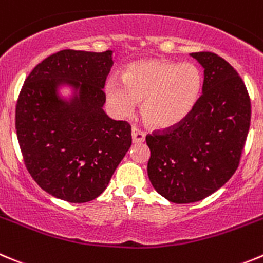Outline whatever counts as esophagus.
I'll return each mask as SVG.
<instances>
[{"mask_svg": "<svg viewBox=\"0 0 263 263\" xmlns=\"http://www.w3.org/2000/svg\"><path fill=\"white\" fill-rule=\"evenodd\" d=\"M144 140H145V132H143L137 127H132V141L135 144L137 143H143Z\"/></svg>", "mask_w": 263, "mask_h": 263, "instance_id": "esophagus-1", "label": "esophagus"}]
</instances>
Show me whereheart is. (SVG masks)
<instances>
[{
	"label": "heart",
	"instance_id": "heart-1",
	"mask_svg": "<svg viewBox=\"0 0 263 263\" xmlns=\"http://www.w3.org/2000/svg\"><path fill=\"white\" fill-rule=\"evenodd\" d=\"M123 82L110 78L107 102L120 118L129 117L141 102V115L156 129H170L188 119L201 98L203 76L193 63L152 58L127 66Z\"/></svg>",
	"mask_w": 263,
	"mask_h": 263
}]
</instances>
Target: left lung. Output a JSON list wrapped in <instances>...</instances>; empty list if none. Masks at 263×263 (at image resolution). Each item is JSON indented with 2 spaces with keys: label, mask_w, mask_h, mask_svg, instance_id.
Listing matches in <instances>:
<instances>
[{
  "label": "left lung",
  "mask_w": 263,
  "mask_h": 263,
  "mask_svg": "<svg viewBox=\"0 0 263 263\" xmlns=\"http://www.w3.org/2000/svg\"><path fill=\"white\" fill-rule=\"evenodd\" d=\"M203 67L202 95L181 124L146 136L148 176L175 203L201 201L235 174L250 126V98L227 61L210 51L191 53Z\"/></svg>",
  "instance_id": "8db88e82"
}]
</instances>
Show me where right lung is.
<instances>
[{
  "mask_svg": "<svg viewBox=\"0 0 263 263\" xmlns=\"http://www.w3.org/2000/svg\"><path fill=\"white\" fill-rule=\"evenodd\" d=\"M111 54L72 49L51 54L19 93L15 128L24 165L45 192L63 201L98 197L132 144L129 123L102 109ZM63 84L78 92L70 102L58 96Z\"/></svg>",
  "mask_w": 263,
  "mask_h": 263,
  "instance_id": "right-lung-1",
  "label": "right lung"
}]
</instances>
